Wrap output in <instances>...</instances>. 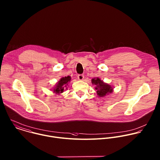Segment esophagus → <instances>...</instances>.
Listing matches in <instances>:
<instances>
[{"label":"esophagus","mask_w":160,"mask_h":160,"mask_svg":"<svg viewBox=\"0 0 160 160\" xmlns=\"http://www.w3.org/2000/svg\"><path fill=\"white\" fill-rule=\"evenodd\" d=\"M84 78V75H82V74H80L78 75V79L79 80H83Z\"/></svg>","instance_id":"esophagus-1"}]
</instances>
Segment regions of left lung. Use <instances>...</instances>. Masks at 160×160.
I'll list each match as a JSON object with an SVG mask.
<instances>
[{"mask_svg": "<svg viewBox=\"0 0 160 160\" xmlns=\"http://www.w3.org/2000/svg\"><path fill=\"white\" fill-rule=\"evenodd\" d=\"M92 83L95 85V88L97 95L99 97H104L113 92V87L109 84L104 82L99 77L92 78Z\"/></svg>", "mask_w": 160, "mask_h": 160, "instance_id": "left-lung-1", "label": "left lung"}]
</instances>
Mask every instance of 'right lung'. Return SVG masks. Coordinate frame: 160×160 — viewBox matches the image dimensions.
<instances>
[{
  "mask_svg": "<svg viewBox=\"0 0 160 160\" xmlns=\"http://www.w3.org/2000/svg\"><path fill=\"white\" fill-rule=\"evenodd\" d=\"M71 80V77L67 76L62 77L60 79V80L56 83L54 86V88L52 90V92L55 93L56 95H60L61 93L64 92V90L67 89V85L68 82Z\"/></svg>",
  "mask_w": 160,
  "mask_h": 160,
  "instance_id": "obj_1",
  "label": "right lung"
}]
</instances>
